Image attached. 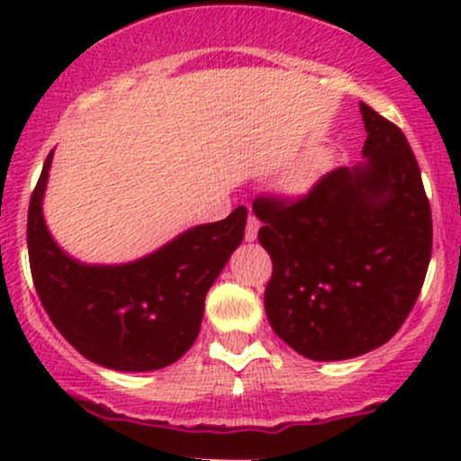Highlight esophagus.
I'll return each mask as SVG.
<instances>
[{"mask_svg":"<svg viewBox=\"0 0 461 461\" xmlns=\"http://www.w3.org/2000/svg\"><path fill=\"white\" fill-rule=\"evenodd\" d=\"M258 230H260V221H258V216L249 214L247 219V230H245V240H256L258 238Z\"/></svg>","mask_w":461,"mask_h":461,"instance_id":"1","label":"esophagus"}]
</instances>
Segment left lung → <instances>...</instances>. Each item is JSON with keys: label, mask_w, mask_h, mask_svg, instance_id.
<instances>
[{"label": "left lung", "mask_w": 461, "mask_h": 461, "mask_svg": "<svg viewBox=\"0 0 461 461\" xmlns=\"http://www.w3.org/2000/svg\"><path fill=\"white\" fill-rule=\"evenodd\" d=\"M366 162L305 194H258V240L273 262L264 308L273 331L310 359L385 345L414 308L431 260V208L399 125L359 104Z\"/></svg>", "instance_id": "left-lung-1"}]
</instances>
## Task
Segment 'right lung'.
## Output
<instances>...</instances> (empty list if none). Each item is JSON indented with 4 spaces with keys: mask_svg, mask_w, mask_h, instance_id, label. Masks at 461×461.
Instances as JSON below:
<instances>
[{
    "mask_svg": "<svg viewBox=\"0 0 461 461\" xmlns=\"http://www.w3.org/2000/svg\"><path fill=\"white\" fill-rule=\"evenodd\" d=\"M51 151L28 210L36 294L56 330L84 357L113 370H158L197 340L210 285L245 236L247 208L184 231L125 267H86L58 249L43 221Z\"/></svg>",
    "mask_w": 461,
    "mask_h": 461,
    "instance_id": "add662e5",
    "label": "right lung"
}]
</instances>
